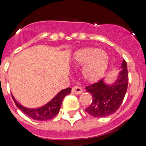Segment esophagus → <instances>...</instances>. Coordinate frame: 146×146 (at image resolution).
Masks as SVG:
<instances>
[{"label":"esophagus","instance_id":"1","mask_svg":"<svg viewBox=\"0 0 146 146\" xmlns=\"http://www.w3.org/2000/svg\"><path fill=\"white\" fill-rule=\"evenodd\" d=\"M72 92L76 95H80L82 92V89L80 87L78 86H75L72 88Z\"/></svg>","mask_w":146,"mask_h":146}]
</instances>
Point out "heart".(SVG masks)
<instances>
[{"label":"heart","instance_id":"heart-1","mask_svg":"<svg viewBox=\"0 0 146 146\" xmlns=\"http://www.w3.org/2000/svg\"><path fill=\"white\" fill-rule=\"evenodd\" d=\"M72 61L77 67L84 66L83 78L85 81L92 83L102 78L110 62L107 53L95 47H85L77 50L73 54Z\"/></svg>","mask_w":146,"mask_h":146}]
</instances>
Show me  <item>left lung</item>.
Returning a JSON list of instances; mask_svg holds the SVG:
<instances>
[{
    "mask_svg": "<svg viewBox=\"0 0 146 146\" xmlns=\"http://www.w3.org/2000/svg\"><path fill=\"white\" fill-rule=\"evenodd\" d=\"M127 65L124 59L122 61L121 70L117 80L107 84L102 79L99 82L87 86V92L92 95V101L85 111L97 118L107 117L117 111L124 99L128 88Z\"/></svg>",
    "mask_w": 146,
    "mask_h": 146,
    "instance_id": "1",
    "label": "left lung"
}]
</instances>
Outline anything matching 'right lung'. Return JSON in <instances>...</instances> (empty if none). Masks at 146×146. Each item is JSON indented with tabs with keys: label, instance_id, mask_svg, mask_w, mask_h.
Listing matches in <instances>:
<instances>
[{
	"label": "right lung",
	"instance_id": "obj_1",
	"mask_svg": "<svg viewBox=\"0 0 146 146\" xmlns=\"http://www.w3.org/2000/svg\"><path fill=\"white\" fill-rule=\"evenodd\" d=\"M70 91H71L70 88L62 90L51 101L46 103L45 105L35 109H30L23 107V105H21L20 103L15 100L13 96V98L16 106L28 117L35 119V120L46 121L53 119L58 114L60 108H61L63 100L66 95L70 93Z\"/></svg>",
	"mask_w": 146,
	"mask_h": 146
}]
</instances>
